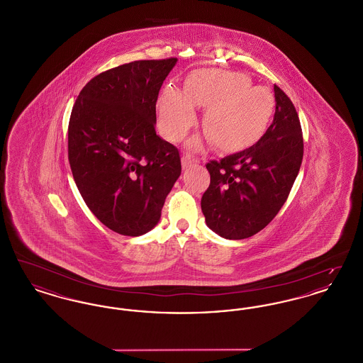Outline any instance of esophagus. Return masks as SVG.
I'll return each instance as SVG.
<instances>
[{
    "label": "esophagus",
    "mask_w": 363,
    "mask_h": 363,
    "mask_svg": "<svg viewBox=\"0 0 363 363\" xmlns=\"http://www.w3.org/2000/svg\"><path fill=\"white\" fill-rule=\"evenodd\" d=\"M194 163H197V159H194L193 156L188 155V154L182 156V167H184V169L189 167V166L194 164Z\"/></svg>",
    "instance_id": "obj_1"
}]
</instances>
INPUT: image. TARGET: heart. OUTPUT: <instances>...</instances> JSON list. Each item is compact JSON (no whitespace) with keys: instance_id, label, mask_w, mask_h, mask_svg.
<instances>
[{"instance_id":"heart-1","label":"heart","mask_w":363,"mask_h":363,"mask_svg":"<svg viewBox=\"0 0 363 363\" xmlns=\"http://www.w3.org/2000/svg\"><path fill=\"white\" fill-rule=\"evenodd\" d=\"M208 108L203 129L223 151L246 147L262 133L274 110V98L264 86L237 72L200 70L190 76L185 92L166 86L159 101L162 133L178 141L196 121V110Z\"/></svg>"}]
</instances>
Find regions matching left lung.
I'll list each match as a JSON object with an SVG mask.
<instances>
[{"label": "left lung", "instance_id": "obj_1", "mask_svg": "<svg viewBox=\"0 0 363 363\" xmlns=\"http://www.w3.org/2000/svg\"><path fill=\"white\" fill-rule=\"evenodd\" d=\"M274 121L256 144L211 160L201 209L208 227L227 240L261 231L286 203L303 157V138L290 98L275 84Z\"/></svg>", "mask_w": 363, "mask_h": 363}]
</instances>
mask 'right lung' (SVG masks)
I'll use <instances>...</instances> for the list:
<instances>
[{
  "mask_svg": "<svg viewBox=\"0 0 363 363\" xmlns=\"http://www.w3.org/2000/svg\"><path fill=\"white\" fill-rule=\"evenodd\" d=\"M177 58L143 60L95 76L70 114L68 159L86 207L110 230H152L181 175L177 147L156 135V101Z\"/></svg>",
  "mask_w": 363,
  "mask_h": 363,
  "instance_id": "add662e5",
  "label": "right lung"
}]
</instances>
